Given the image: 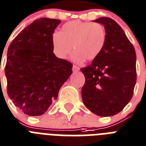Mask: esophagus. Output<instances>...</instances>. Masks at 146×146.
Segmentation results:
<instances>
[{"label":"esophagus","instance_id":"obj_1","mask_svg":"<svg viewBox=\"0 0 146 146\" xmlns=\"http://www.w3.org/2000/svg\"><path fill=\"white\" fill-rule=\"evenodd\" d=\"M79 67H78V66H75V65H73V67H72V70H73V72H78L79 71Z\"/></svg>","mask_w":146,"mask_h":146}]
</instances>
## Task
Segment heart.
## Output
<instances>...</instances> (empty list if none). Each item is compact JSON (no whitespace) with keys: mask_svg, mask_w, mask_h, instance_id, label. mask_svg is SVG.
Returning <instances> with one entry per match:
<instances>
[{"mask_svg":"<svg viewBox=\"0 0 146 146\" xmlns=\"http://www.w3.org/2000/svg\"><path fill=\"white\" fill-rule=\"evenodd\" d=\"M106 41V33L98 23H83L78 20L67 23L61 28L59 33L52 38L53 52L58 58L65 59L72 50V59L81 62L84 59L92 61L102 51Z\"/></svg>","mask_w":146,"mask_h":146,"instance_id":"1","label":"heart"}]
</instances>
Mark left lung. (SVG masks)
<instances>
[{
  "mask_svg": "<svg viewBox=\"0 0 146 146\" xmlns=\"http://www.w3.org/2000/svg\"><path fill=\"white\" fill-rule=\"evenodd\" d=\"M93 21L104 27L106 41L91 65L81 68L85 77L81 96L90 111L111 116L121 111L133 97L136 55L123 29L113 20L100 17Z\"/></svg>",
  "mask_w": 146,
  "mask_h": 146,
  "instance_id": "obj_1",
  "label": "left lung"
}]
</instances>
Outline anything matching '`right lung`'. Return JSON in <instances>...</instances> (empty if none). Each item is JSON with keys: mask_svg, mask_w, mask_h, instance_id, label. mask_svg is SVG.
Segmentation results:
<instances>
[{"mask_svg": "<svg viewBox=\"0 0 146 146\" xmlns=\"http://www.w3.org/2000/svg\"><path fill=\"white\" fill-rule=\"evenodd\" d=\"M60 20H34L15 37L7 52V94L28 116H41L72 74V65L53 53L52 38Z\"/></svg>", "mask_w": 146, "mask_h": 146, "instance_id": "right-lung-1", "label": "right lung"}]
</instances>
